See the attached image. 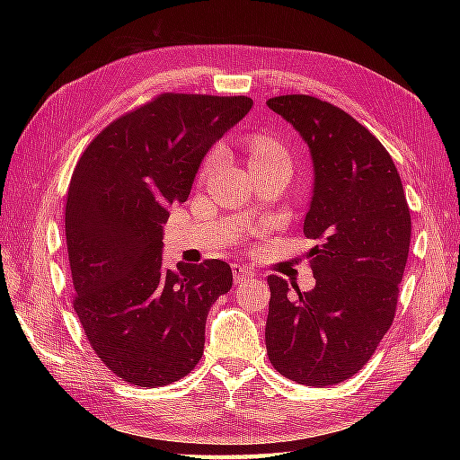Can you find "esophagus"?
I'll use <instances>...</instances> for the list:
<instances>
[{"label": "esophagus", "mask_w": 460, "mask_h": 460, "mask_svg": "<svg viewBox=\"0 0 460 460\" xmlns=\"http://www.w3.org/2000/svg\"><path fill=\"white\" fill-rule=\"evenodd\" d=\"M233 277H235V282L243 285V282L255 279L257 272L252 270L251 267H247V265H233Z\"/></svg>", "instance_id": "esophagus-1"}]
</instances>
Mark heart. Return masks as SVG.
<instances>
[{
	"mask_svg": "<svg viewBox=\"0 0 460 460\" xmlns=\"http://www.w3.org/2000/svg\"><path fill=\"white\" fill-rule=\"evenodd\" d=\"M249 150H251V162H249L251 165L287 158V152L282 150V146L275 138H270V136H255V138L249 142ZM213 164H215V155L209 158L208 168H211Z\"/></svg>",
	"mask_w": 460,
	"mask_h": 460,
	"instance_id": "1",
	"label": "heart"
}]
</instances>
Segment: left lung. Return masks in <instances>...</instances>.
<instances>
[{
  "instance_id": "8db88e82",
  "label": "left lung",
  "mask_w": 460,
  "mask_h": 460,
  "mask_svg": "<svg viewBox=\"0 0 460 460\" xmlns=\"http://www.w3.org/2000/svg\"><path fill=\"white\" fill-rule=\"evenodd\" d=\"M267 104L308 146L314 183L305 235L318 241L308 252L314 288L267 279V354L296 384L334 385L367 364L392 326L411 215L392 155L349 114L306 94Z\"/></svg>"
}]
</instances>
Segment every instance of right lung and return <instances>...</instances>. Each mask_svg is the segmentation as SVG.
Masks as SVG:
<instances>
[{"label": "right lung", "instance_id": "add662e5", "mask_svg": "<svg viewBox=\"0 0 460 460\" xmlns=\"http://www.w3.org/2000/svg\"><path fill=\"white\" fill-rule=\"evenodd\" d=\"M251 109L247 96L162 94L106 126L76 164L65 208L73 306L96 356L128 384L162 387L199 364L233 272L219 259L165 265L164 223Z\"/></svg>", "mask_w": 460, "mask_h": 460}]
</instances>
